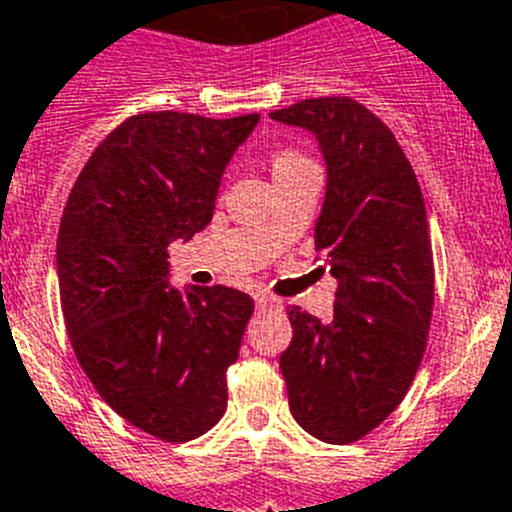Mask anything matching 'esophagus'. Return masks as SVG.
I'll return each instance as SVG.
<instances>
[{
    "label": "esophagus",
    "instance_id": "esophagus-1",
    "mask_svg": "<svg viewBox=\"0 0 512 512\" xmlns=\"http://www.w3.org/2000/svg\"><path fill=\"white\" fill-rule=\"evenodd\" d=\"M255 303H257V308H275V306H280L278 298L270 296V293H257Z\"/></svg>",
    "mask_w": 512,
    "mask_h": 512
}]
</instances>
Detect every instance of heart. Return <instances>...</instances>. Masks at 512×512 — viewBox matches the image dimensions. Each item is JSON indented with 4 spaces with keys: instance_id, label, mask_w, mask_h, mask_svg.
I'll use <instances>...</instances> for the list:
<instances>
[{
    "instance_id": "1",
    "label": "heart",
    "mask_w": 512,
    "mask_h": 512,
    "mask_svg": "<svg viewBox=\"0 0 512 512\" xmlns=\"http://www.w3.org/2000/svg\"><path fill=\"white\" fill-rule=\"evenodd\" d=\"M301 163H306V158H303L298 150L285 147V150H280V153L273 158V173H278V170H285V168H293V165H301Z\"/></svg>"
}]
</instances>
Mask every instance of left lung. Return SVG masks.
<instances>
[{"label":"left lung","mask_w":512,"mask_h":512,"mask_svg":"<svg viewBox=\"0 0 512 512\" xmlns=\"http://www.w3.org/2000/svg\"><path fill=\"white\" fill-rule=\"evenodd\" d=\"M270 117L319 140L326 199L313 239L339 280L329 321L288 308L293 342L280 372L290 413L316 439L352 444L398 408L426 349L434 255L421 186L393 132L349 96Z\"/></svg>","instance_id":"8db88e82"}]
</instances>
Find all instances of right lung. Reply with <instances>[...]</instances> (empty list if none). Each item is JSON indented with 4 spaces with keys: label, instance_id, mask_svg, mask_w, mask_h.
<instances>
[{
    "label": "right lung",
    "instance_id": "obj_1",
    "mask_svg": "<svg viewBox=\"0 0 512 512\" xmlns=\"http://www.w3.org/2000/svg\"><path fill=\"white\" fill-rule=\"evenodd\" d=\"M260 114H135L84 165L58 229V288L78 365L114 411L183 444L227 411V370L252 316L242 290H178L168 245L214 216L224 168Z\"/></svg>",
    "mask_w": 512,
    "mask_h": 512
}]
</instances>
